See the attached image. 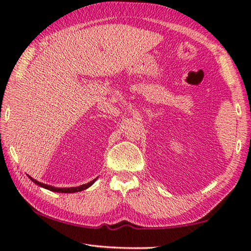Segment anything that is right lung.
Here are the masks:
<instances>
[{"mask_svg":"<svg viewBox=\"0 0 251 251\" xmlns=\"http://www.w3.org/2000/svg\"><path fill=\"white\" fill-rule=\"evenodd\" d=\"M28 177H29L32 181H33V182H34L36 185L41 186V188H44V189H47V190L52 191V192H58V193H75V192H79V191L86 190V189L89 188L90 185H93L95 181L98 179V177H97V178L94 179L93 181H90V182H88V183H86V184H82V185H79V186H74V188H55V186H51V185H49V184L42 183V182H40V181H37V180L33 179L32 177H30V176H28Z\"/></svg>","mask_w":251,"mask_h":251,"instance_id":"1","label":"right lung"}]
</instances>
